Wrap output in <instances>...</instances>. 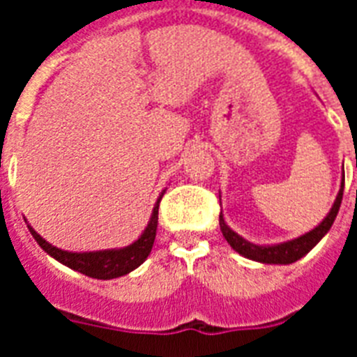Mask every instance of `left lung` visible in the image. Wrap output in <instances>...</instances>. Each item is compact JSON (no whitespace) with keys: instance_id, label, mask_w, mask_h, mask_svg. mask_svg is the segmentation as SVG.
I'll list each match as a JSON object with an SVG mask.
<instances>
[{"instance_id":"8db88e82","label":"left lung","mask_w":357,"mask_h":357,"mask_svg":"<svg viewBox=\"0 0 357 357\" xmlns=\"http://www.w3.org/2000/svg\"><path fill=\"white\" fill-rule=\"evenodd\" d=\"M343 189L344 183L341 185V190H339L337 198L333 202V206L332 209H330V213H328V217L324 218L315 229H311L310 234L302 235V237L287 241V243L272 244V246H259V244L248 243L246 238H243L241 235L235 234L234 229L224 222L222 213H220V218H218L220 231H222L224 238L229 243V246L241 255H244V257H248V259L259 261V263H271V265H289V263H294V261H298L300 257H304V255L307 254V252H310V250L313 248L328 231H330L333 220L337 217L339 207H341Z\"/></svg>"}]
</instances>
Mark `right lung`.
<instances>
[{
  "instance_id": "add662e5",
  "label": "right lung",
  "mask_w": 357,
  "mask_h": 357,
  "mask_svg": "<svg viewBox=\"0 0 357 357\" xmlns=\"http://www.w3.org/2000/svg\"><path fill=\"white\" fill-rule=\"evenodd\" d=\"M162 195L159 196V200H157L155 207H153V213H151L150 222H148L146 229L142 231V235L133 244H129V246L120 250H100V252H83V254L66 252V250L52 246L47 241H44L40 235L36 234L31 226H27V228H29L31 235L35 237L36 243L40 244V248L47 252L52 257H55L59 263H63V265L70 266V268H74V271L81 272L85 276L96 278V280H113V278H120L123 274H129L131 271H135L150 255L153 241H155L157 220H159L157 215H159V202H161Z\"/></svg>"
}]
</instances>
